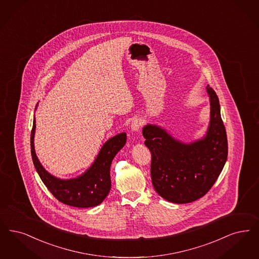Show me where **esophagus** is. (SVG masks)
Segmentation results:
<instances>
[{
	"label": "esophagus",
	"mask_w": 259,
	"mask_h": 259,
	"mask_svg": "<svg viewBox=\"0 0 259 259\" xmlns=\"http://www.w3.org/2000/svg\"><path fill=\"white\" fill-rule=\"evenodd\" d=\"M142 125H143L142 119L140 117H135L131 122V129H132V131H139L140 128L142 127Z\"/></svg>",
	"instance_id": "obj_1"
}]
</instances>
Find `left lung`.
Returning <instances> with one entry per match:
<instances>
[{
  "label": "left lung",
  "instance_id": "1",
  "mask_svg": "<svg viewBox=\"0 0 259 259\" xmlns=\"http://www.w3.org/2000/svg\"><path fill=\"white\" fill-rule=\"evenodd\" d=\"M210 97V125L202 140L182 144L164 129L146 125L145 144L151 152V181L159 196L175 203H189L206 195L228 159V138L215 91Z\"/></svg>",
  "mask_w": 259,
  "mask_h": 259
}]
</instances>
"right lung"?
Segmentation results:
<instances>
[{"label": "right lung", "mask_w": 259, "mask_h": 259, "mask_svg": "<svg viewBox=\"0 0 259 259\" xmlns=\"http://www.w3.org/2000/svg\"><path fill=\"white\" fill-rule=\"evenodd\" d=\"M35 118L31 132V158L42 182L59 201L66 205L88 208L100 204L111 190L110 167L115 154L124 146L126 134L116 135L101 148L93 166L83 176L62 180L48 174L39 163L33 145Z\"/></svg>", "instance_id": "1"}]
</instances>
